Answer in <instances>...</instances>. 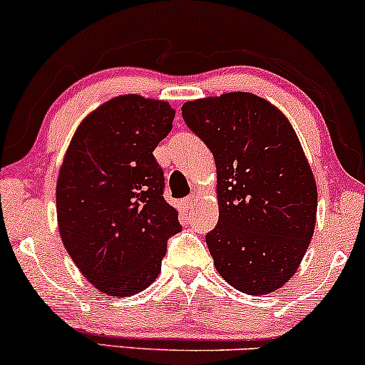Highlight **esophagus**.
Listing matches in <instances>:
<instances>
[{"instance_id": "34e87169", "label": "esophagus", "mask_w": 365, "mask_h": 365, "mask_svg": "<svg viewBox=\"0 0 365 365\" xmlns=\"http://www.w3.org/2000/svg\"><path fill=\"white\" fill-rule=\"evenodd\" d=\"M197 197H199V195H197L195 192H192L190 195L185 197V206H187V207H192V206H195V202H197Z\"/></svg>"}]
</instances>
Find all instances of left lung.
Masks as SVG:
<instances>
[{"label":"left lung","mask_w":365,"mask_h":365,"mask_svg":"<svg viewBox=\"0 0 365 365\" xmlns=\"http://www.w3.org/2000/svg\"><path fill=\"white\" fill-rule=\"evenodd\" d=\"M182 116L216 161L220 220L206 242L217 273L249 295L278 290L316 226V180L295 130L250 92L188 101Z\"/></svg>","instance_id":"8db88e82"}]
</instances>
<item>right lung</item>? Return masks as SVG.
<instances>
[{
  "instance_id": "add662e5",
  "label": "right lung",
  "mask_w": 365,
  "mask_h": 365,
  "mask_svg": "<svg viewBox=\"0 0 365 365\" xmlns=\"http://www.w3.org/2000/svg\"><path fill=\"white\" fill-rule=\"evenodd\" d=\"M173 118L166 101L118 96L83 118L63 158L56 183L63 245L110 297L148 288L161 271L166 240L182 230L153 154Z\"/></svg>"
}]
</instances>
